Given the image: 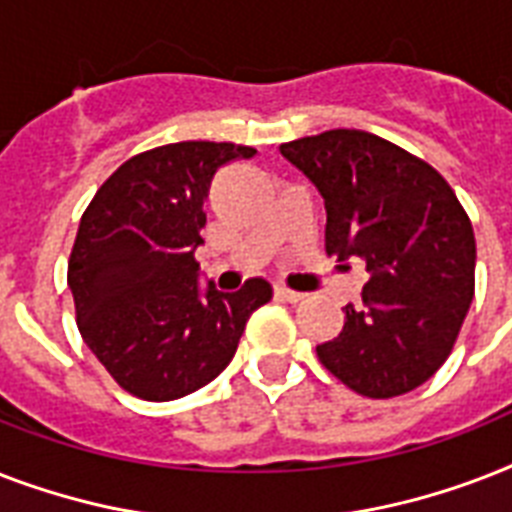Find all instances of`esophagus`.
I'll use <instances>...</instances> for the list:
<instances>
[{
    "label": "esophagus",
    "instance_id": "obj_1",
    "mask_svg": "<svg viewBox=\"0 0 512 512\" xmlns=\"http://www.w3.org/2000/svg\"><path fill=\"white\" fill-rule=\"evenodd\" d=\"M273 292H276V297H279V300H284V303H300V300H305L303 292H295V289L284 287V284H276V287H273Z\"/></svg>",
    "mask_w": 512,
    "mask_h": 512
}]
</instances>
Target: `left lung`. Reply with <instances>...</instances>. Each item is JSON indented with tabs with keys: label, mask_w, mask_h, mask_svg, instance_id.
<instances>
[{
	"label": "left lung",
	"mask_w": 512,
	"mask_h": 512,
	"mask_svg": "<svg viewBox=\"0 0 512 512\" xmlns=\"http://www.w3.org/2000/svg\"><path fill=\"white\" fill-rule=\"evenodd\" d=\"M281 156L319 188L324 249L361 257V308L345 305L319 361L366 398L420 388L441 369L476 292V236L452 185L404 148L361 130L284 143Z\"/></svg>",
	"instance_id": "left-lung-1"
}]
</instances>
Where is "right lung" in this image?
<instances>
[{
	"label": "right lung",
	"instance_id": "add662e5",
	"mask_svg": "<svg viewBox=\"0 0 512 512\" xmlns=\"http://www.w3.org/2000/svg\"><path fill=\"white\" fill-rule=\"evenodd\" d=\"M255 154L209 140L151 148L127 159L84 209L68 260L76 327L132 396L172 401L215 380L249 316L273 297L265 279L231 295L209 281L201 292L193 257L215 172Z\"/></svg>",
	"mask_w": 512,
	"mask_h": 512
}]
</instances>
